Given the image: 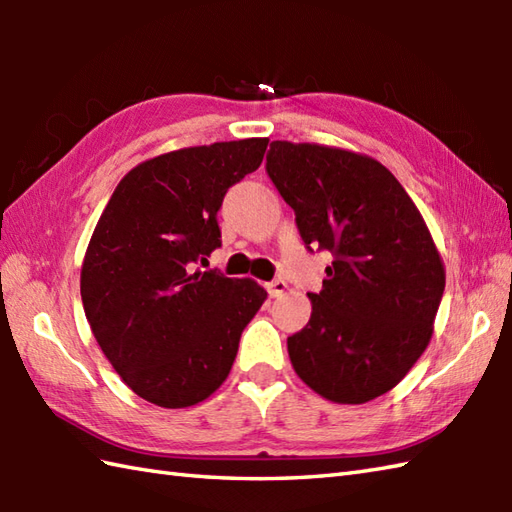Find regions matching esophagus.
I'll return each instance as SVG.
<instances>
[{
    "instance_id": "obj_1",
    "label": "esophagus",
    "mask_w": 512,
    "mask_h": 512,
    "mask_svg": "<svg viewBox=\"0 0 512 512\" xmlns=\"http://www.w3.org/2000/svg\"><path fill=\"white\" fill-rule=\"evenodd\" d=\"M266 290H268V295L275 299V297H281V295H284V292L288 290V284H286L284 279H275V281H268V284H266Z\"/></svg>"
}]
</instances>
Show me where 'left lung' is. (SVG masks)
I'll return each mask as SVG.
<instances>
[{
  "instance_id": "1",
  "label": "left lung",
  "mask_w": 512,
  "mask_h": 512,
  "mask_svg": "<svg viewBox=\"0 0 512 512\" xmlns=\"http://www.w3.org/2000/svg\"><path fill=\"white\" fill-rule=\"evenodd\" d=\"M266 171L303 242L334 253L308 325L288 336L292 367L339 405L387 394L427 350L447 281L427 222L394 173L350 149L275 140Z\"/></svg>"
}]
</instances>
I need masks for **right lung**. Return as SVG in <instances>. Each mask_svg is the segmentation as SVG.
I'll list each match as a JSON object with an SVG mask.
<instances>
[{"instance_id":"right-lung-1","label":"right lung","mask_w":512,"mask_h":512,"mask_svg":"<svg viewBox=\"0 0 512 512\" xmlns=\"http://www.w3.org/2000/svg\"><path fill=\"white\" fill-rule=\"evenodd\" d=\"M268 138L184 147L118 182L81 266L83 310L125 385L165 409L220 389L239 336L268 292L255 279L193 270L220 246L228 187L262 165Z\"/></svg>"}]
</instances>
